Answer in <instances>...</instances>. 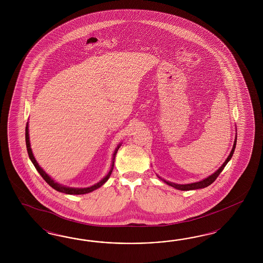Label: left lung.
<instances>
[{"label":"left lung","mask_w":263,"mask_h":263,"mask_svg":"<svg viewBox=\"0 0 263 263\" xmlns=\"http://www.w3.org/2000/svg\"><path fill=\"white\" fill-rule=\"evenodd\" d=\"M236 138H235V141H234V143H233V147H232V149H231V154L229 155V157L227 158V160L224 161V163H223V165L221 166V167L215 172L213 175H210V176H208L207 178L205 179H203V180H201V181H199V182H195V183L191 184H185V185H181V184H175L172 183V182H168V181H166V180H164V179H162V180H164L167 185H170V186H172V187H174L175 189H178V190H181V191H189V190H196V189H201V188H205L207 186H209L210 184L213 183L214 181L216 180V178L220 175V174L222 173V171L223 170V167H226V165L228 164V162L231 159V157H232V155H233V152H234V149H235V145H236Z\"/></svg>","instance_id":"left-lung-1"}]
</instances>
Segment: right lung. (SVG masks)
<instances>
[{
  "instance_id": "right-lung-1",
  "label": "right lung",
  "mask_w": 263,
  "mask_h": 263,
  "mask_svg": "<svg viewBox=\"0 0 263 263\" xmlns=\"http://www.w3.org/2000/svg\"><path fill=\"white\" fill-rule=\"evenodd\" d=\"M26 145H27V151H28V154H29V157H30V159L32 162V164L34 165V167L36 168V171L40 173V175L43 177V179L47 182L52 188H54L55 190L59 192H62V193H64V194H69V195H83V194H87V193H89V192L95 191L96 189L97 188H99V187H101L102 185H103L108 179H109V177H110V175H111V172H112V168H114V163H115V158H116V154H117V152L119 151V148L120 147V144H119V146L116 148V151L114 152V155H112V160H111V170H110V172H109V174L106 175L105 177H104L103 179L101 180V181H99L98 183H96V185H93V186H91V187H88V188H69V187H66V186H64V185H62V184L57 183L55 182L49 175L40 167V165L37 164V162H36V160L34 159V157H33V155H32V148H31V144H30V140H29V129H28V123H27V126H26Z\"/></svg>"
}]
</instances>
